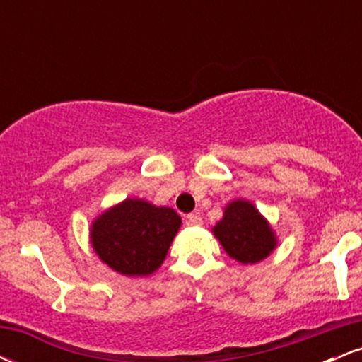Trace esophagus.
Returning a JSON list of instances; mask_svg holds the SVG:
<instances>
[{"instance_id": "obj_1", "label": "esophagus", "mask_w": 362, "mask_h": 362, "mask_svg": "<svg viewBox=\"0 0 362 362\" xmlns=\"http://www.w3.org/2000/svg\"><path fill=\"white\" fill-rule=\"evenodd\" d=\"M187 224H190V226H201L202 224V218L199 214H187Z\"/></svg>"}]
</instances>
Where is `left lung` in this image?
Instances as JSON below:
<instances>
[{
    "instance_id": "8db88e82",
    "label": "left lung",
    "mask_w": 362,
    "mask_h": 362,
    "mask_svg": "<svg viewBox=\"0 0 362 362\" xmlns=\"http://www.w3.org/2000/svg\"><path fill=\"white\" fill-rule=\"evenodd\" d=\"M213 233L228 255L242 264H257L276 248L277 240L271 224L252 202H230L224 207L221 221L216 223Z\"/></svg>"
}]
</instances>
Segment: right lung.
<instances>
[{"label": "right lung", "instance_id": "1", "mask_svg": "<svg viewBox=\"0 0 362 362\" xmlns=\"http://www.w3.org/2000/svg\"><path fill=\"white\" fill-rule=\"evenodd\" d=\"M182 219L172 207L126 199L91 223V247L122 276H149L163 264Z\"/></svg>", "mask_w": 362, "mask_h": 362}]
</instances>
